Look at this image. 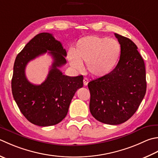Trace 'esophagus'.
<instances>
[{
	"label": "esophagus",
	"instance_id": "1",
	"mask_svg": "<svg viewBox=\"0 0 158 158\" xmlns=\"http://www.w3.org/2000/svg\"><path fill=\"white\" fill-rule=\"evenodd\" d=\"M83 85H84L85 86H86L88 85V79H87V78H84L83 79Z\"/></svg>",
	"mask_w": 158,
	"mask_h": 158
}]
</instances>
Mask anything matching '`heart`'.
<instances>
[{
	"instance_id": "1",
	"label": "heart",
	"mask_w": 158,
	"mask_h": 158,
	"mask_svg": "<svg viewBox=\"0 0 158 158\" xmlns=\"http://www.w3.org/2000/svg\"><path fill=\"white\" fill-rule=\"evenodd\" d=\"M120 51V45L116 40L87 36L79 40L68 60L76 70H81L82 64L85 63L86 69L92 76L101 77L113 70L118 61Z\"/></svg>"
}]
</instances>
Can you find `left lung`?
<instances>
[{"label": "left lung", "mask_w": 158, "mask_h": 158, "mask_svg": "<svg viewBox=\"0 0 158 158\" xmlns=\"http://www.w3.org/2000/svg\"><path fill=\"white\" fill-rule=\"evenodd\" d=\"M121 51L118 64L108 75L88 83L89 111L94 118L119 125L136 112L147 90L146 70L137 46L130 39L114 33Z\"/></svg>", "instance_id": "8db88e82"}]
</instances>
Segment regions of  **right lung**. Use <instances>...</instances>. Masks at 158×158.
<instances>
[{"label":"right lung","instance_id":"add662e5","mask_svg":"<svg viewBox=\"0 0 158 158\" xmlns=\"http://www.w3.org/2000/svg\"><path fill=\"white\" fill-rule=\"evenodd\" d=\"M46 52L52 55L54 62L45 81L34 85L26 79V66ZM66 55L62 44L52 34L41 33L31 40L15 58L12 94L22 114L34 125L47 127L60 123L67 115L75 92L83 87L82 75L71 77L59 70L66 63Z\"/></svg>","mask_w":158,"mask_h":158}]
</instances>
